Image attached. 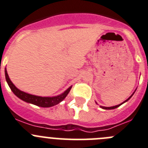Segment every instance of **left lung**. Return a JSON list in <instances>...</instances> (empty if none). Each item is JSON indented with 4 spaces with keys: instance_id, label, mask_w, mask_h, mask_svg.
I'll return each mask as SVG.
<instances>
[{
    "instance_id": "1",
    "label": "left lung",
    "mask_w": 148,
    "mask_h": 148,
    "mask_svg": "<svg viewBox=\"0 0 148 148\" xmlns=\"http://www.w3.org/2000/svg\"><path fill=\"white\" fill-rule=\"evenodd\" d=\"M134 93H133V94L132 95V96H130V97L128 98V99H126V100H125V101H124V102H123V103H120V104H118V105L114 106V107H102V106H100V107H101V108L103 109V110H113V109H115V108H117V107H120V106H121V105H122V104H123V103H125V102H126L127 101H128V100H129V99H130L131 98H132V96H133V95H134Z\"/></svg>"
}]
</instances>
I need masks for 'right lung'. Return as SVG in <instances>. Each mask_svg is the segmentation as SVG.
<instances>
[{
    "label": "right lung",
    "mask_w": 148,
    "mask_h": 148,
    "mask_svg": "<svg viewBox=\"0 0 148 148\" xmlns=\"http://www.w3.org/2000/svg\"><path fill=\"white\" fill-rule=\"evenodd\" d=\"M5 80L7 82L9 88H11L12 92L14 93V95H16L19 99L27 102V103H32V104H34V105L41 107H50L61 102L66 97L68 93H69L70 90H71V87H69L65 91L64 93H63L60 95H58L57 96H53V97H41V96L29 94V93L23 92V91L20 90L17 88H16V86L10 80L9 75H8L7 71H6V69H5Z\"/></svg>",
    "instance_id": "right-lung-1"
}]
</instances>
